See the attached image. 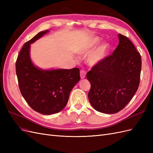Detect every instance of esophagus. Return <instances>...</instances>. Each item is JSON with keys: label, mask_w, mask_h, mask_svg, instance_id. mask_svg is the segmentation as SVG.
Masks as SVG:
<instances>
[{"label": "esophagus", "mask_w": 153, "mask_h": 153, "mask_svg": "<svg viewBox=\"0 0 153 153\" xmlns=\"http://www.w3.org/2000/svg\"><path fill=\"white\" fill-rule=\"evenodd\" d=\"M86 75V72L85 71H84V69H81L80 70V78H84L85 77Z\"/></svg>", "instance_id": "1"}]
</instances>
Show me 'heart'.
<instances>
[{
    "label": "heart",
    "instance_id": "obj_1",
    "mask_svg": "<svg viewBox=\"0 0 153 153\" xmlns=\"http://www.w3.org/2000/svg\"><path fill=\"white\" fill-rule=\"evenodd\" d=\"M98 42H99V39L98 38H94L92 40V44H95ZM108 51V45H103V46H101L98 50H97L95 52L92 53L88 57L87 59L88 64L91 66H94L95 64H98L106 56Z\"/></svg>",
    "mask_w": 153,
    "mask_h": 153
}]
</instances>
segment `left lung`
Returning a JSON list of instances; mask_svg holds the SVG:
<instances>
[{
	"label": "left lung",
	"instance_id": "8db88e82",
	"mask_svg": "<svg viewBox=\"0 0 153 153\" xmlns=\"http://www.w3.org/2000/svg\"><path fill=\"white\" fill-rule=\"evenodd\" d=\"M118 36L119 45L113 53L87 73L91 83L89 102L96 110L104 114H115L123 109L140 84L141 55L126 36Z\"/></svg>",
	"mask_w": 153,
	"mask_h": 153
}]
</instances>
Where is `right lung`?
I'll use <instances>...</instances> for the list:
<instances>
[{
  "label": "right lung",
  "mask_w": 153,
  "mask_h": 153,
  "mask_svg": "<svg viewBox=\"0 0 153 153\" xmlns=\"http://www.w3.org/2000/svg\"><path fill=\"white\" fill-rule=\"evenodd\" d=\"M48 30L40 32L23 46L16 62V73L21 94L34 110L44 115L59 112L65 107L69 93L80 80V70H41L30 59V45Z\"/></svg>",
  "instance_id": "right-lung-1"
}]
</instances>
